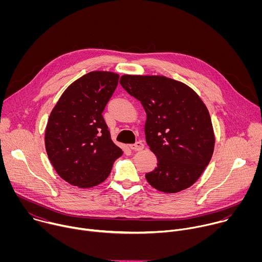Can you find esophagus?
I'll return each instance as SVG.
<instances>
[{"label": "esophagus", "instance_id": "34e87169", "mask_svg": "<svg viewBox=\"0 0 262 262\" xmlns=\"http://www.w3.org/2000/svg\"><path fill=\"white\" fill-rule=\"evenodd\" d=\"M129 147H130V149H133L134 151H140V150H142V149L144 148V144H143V142L138 141L135 144L129 145Z\"/></svg>", "mask_w": 262, "mask_h": 262}]
</instances>
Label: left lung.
<instances>
[{"instance_id":"obj_1","label":"left lung","mask_w":262,"mask_h":262,"mask_svg":"<svg viewBox=\"0 0 262 262\" xmlns=\"http://www.w3.org/2000/svg\"><path fill=\"white\" fill-rule=\"evenodd\" d=\"M120 84L147 114L146 142L158 158V167L145 175L149 184L164 193L190 188L213 154L206 105L189 86L166 77L124 74Z\"/></svg>"}]
</instances>
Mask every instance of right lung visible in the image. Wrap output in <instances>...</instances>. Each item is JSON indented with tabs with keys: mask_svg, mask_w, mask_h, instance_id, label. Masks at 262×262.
<instances>
[{
	"mask_svg": "<svg viewBox=\"0 0 262 262\" xmlns=\"http://www.w3.org/2000/svg\"><path fill=\"white\" fill-rule=\"evenodd\" d=\"M119 76L91 71L62 94L46 128L48 157L61 178L79 188L104 181L123 151L111 139L102 112Z\"/></svg>",
	"mask_w": 262,
	"mask_h": 262,
	"instance_id": "add662e5",
	"label": "right lung"
}]
</instances>
